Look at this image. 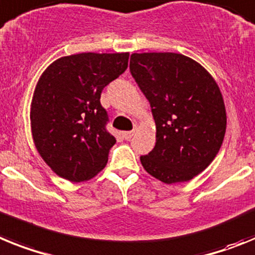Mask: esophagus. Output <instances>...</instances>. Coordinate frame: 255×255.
I'll return each instance as SVG.
<instances>
[{"instance_id":"34e87169","label":"esophagus","mask_w":255,"mask_h":255,"mask_svg":"<svg viewBox=\"0 0 255 255\" xmlns=\"http://www.w3.org/2000/svg\"><path fill=\"white\" fill-rule=\"evenodd\" d=\"M134 134V130H127V132H123V137H125L126 140H129L132 138Z\"/></svg>"}]
</instances>
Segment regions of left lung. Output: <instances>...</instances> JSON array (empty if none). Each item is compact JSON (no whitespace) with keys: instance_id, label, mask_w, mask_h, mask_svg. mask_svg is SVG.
I'll return each mask as SVG.
<instances>
[{"instance_id":"8db88e82","label":"left lung","mask_w":255,"mask_h":255,"mask_svg":"<svg viewBox=\"0 0 255 255\" xmlns=\"http://www.w3.org/2000/svg\"><path fill=\"white\" fill-rule=\"evenodd\" d=\"M129 69L156 126L154 149L141 164L168 185L192 180L213 161L226 133L217 82L200 64L174 52L132 54Z\"/></svg>"}]
</instances>
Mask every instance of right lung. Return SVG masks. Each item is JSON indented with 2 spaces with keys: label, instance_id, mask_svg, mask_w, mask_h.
I'll use <instances>...</instances> for the list:
<instances>
[{
  "label": "right lung",
  "instance_id": "add662e5",
  "mask_svg": "<svg viewBox=\"0 0 255 255\" xmlns=\"http://www.w3.org/2000/svg\"><path fill=\"white\" fill-rule=\"evenodd\" d=\"M128 52L70 55L42 73L30 105L35 149L59 177L91 180L108 163L117 140L106 130L104 87L125 73Z\"/></svg>",
  "mask_w": 255,
  "mask_h": 255
}]
</instances>
